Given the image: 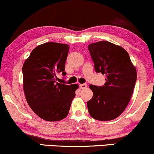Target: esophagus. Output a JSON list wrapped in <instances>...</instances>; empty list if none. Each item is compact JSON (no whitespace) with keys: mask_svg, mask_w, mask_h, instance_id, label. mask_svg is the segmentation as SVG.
Returning <instances> with one entry per match:
<instances>
[{"mask_svg":"<svg viewBox=\"0 0 154 154\" xmlns=\"http://www.w3.org/2000/svg\"><path fill=\"white\" fill-rule=\"evenodd\" d=\"M79 88H80L81 89H85V88H87V85H86V84H80V85H79Z\"/></svg>","mask_w":154,"mask_h":154,"instance_id":"esophagus-1","label":"esophagus"}]
</instances>
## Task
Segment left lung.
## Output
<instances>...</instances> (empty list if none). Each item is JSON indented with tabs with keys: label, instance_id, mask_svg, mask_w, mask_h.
<instances>
[{
	"label": "left lung",
	"instance_id": "left-lung-1",
	"mask_svg": "<svg viewBox=\"0 0 154 154\" xmlns=\"http://www.w3.org/2000/svg\"><path fill=\"white\" fill-rule=\"evenodd\" d=\"M95 72L106 75L103 86L91 85L93 98L88 112L98 121L117 118L128 106L133 93L137 72L128 53L122 47L103 40L88 45Z\"/></svg>",
	"mask_w": 154,
	"mask_h": 154
}]
</instances>
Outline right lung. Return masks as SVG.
Segmentation results:
<instances>
[{"mask_svg":"<svg viewBox=\"0 0 154 154\" xmlns=\"http://www.w3.org/2000/svg\"><path fill=\"white\" fill-rule=\"evenodd\" d=\"M69 45L54 42L39 45L22 67L23 90L26 102L39 117L48 122L64 119L79 85L57 82L58 74L66 75Z\"/></svg>","mask_w":154,"mask_h":154,"instance_id":"right-lung-1","label":"right lung"}]
</instances>
